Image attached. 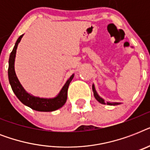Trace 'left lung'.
I'll return each instance as SVG.
<instances>
[{
  "label": "left lung",
  "mask_w": 150,
  "mask_h": 150,
  "mask_svg": "<svg viewBox=\"0 0 150 150\" xmlns=\"http://www.w3.org/2000/svg\"><path fill=\"white\" fill-rule=\"evenodd\" d=\"M93 94H94V96H95V98L96 100L100 102V103H102V104H107V105H118L120 104L121 103H110V102H105L103 98H101L100 96L98 95V93H96V89H95V86H94V85H93Z\"/></svg>",
  "instance_id": "8db88e82"
}]
</instances>
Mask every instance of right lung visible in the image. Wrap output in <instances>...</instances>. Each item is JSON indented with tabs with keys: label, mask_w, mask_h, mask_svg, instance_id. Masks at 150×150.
<instances>
[{
	"label": "right lung",
	"mask_w": 150,
	"mask_h": 150,
	"mask_svg": "<svg viewBox=\"0 0 150 150\" xmlns=\"http://www.w3.org/2000/svg\"><path fill=\"white\" fill-rule=\"evenodd\" d=\"M22 36L23 35L18 37L12 51L11 53L10 57H9V61H8L9 65H8V73L9 83L11 86V89H12L14 93L15 94V96L18 97V99L27 107H30L33 110H35L37 111H54V110L61 108V107H63L66 103L67 96H68V86H69L71 81L74 78V74L67 80V82L64 86L62 87L58 95L54 98H40V97L34 96L30 93H28L18 81L15 71V59L16 50H17L18 45L21 41Z\"/></svg>",
	"instance_id": "1"
}]
</instances>
